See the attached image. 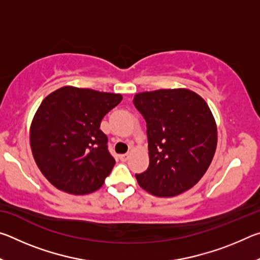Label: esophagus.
Returning a JSON list of instances; mask_svg holds the SVG:
<instances>
[{
  "instance_id": "esophagus-1",
  "label": "esophagus",
  "mask_w": 260,
  "mask_h": 260,
  "mask_svg": "<svg viewBox=\"0 0 260 260\" xmlns=\"http://www.w3.org/2000/svg\"><path fill=\"white\" fill-rule=\"evenodd\" d=\"M129 156H131V152L124 153V155H120V159H121L122 161H126V160L128 159V158H129Z\"/></svg>"
}]
</instances>
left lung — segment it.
I'll use <instances>...</instances> for the list:
<instances>
[{"mask_svg": "<svg viewBox=\"0 0 260 260\" xmlns=\"http://www.w3.org/2000/svg\"><path fill=\"white\" fill-rule=\"evenodd\" d=\"M133 103L147 122L149 167L135 174L141 187L172 197L195 186L217 148V125L205 101L184 88L143 91Z\"/></svg>", "mask_w": 260, "mask_h": 260, "instance_id": "1", "label": "left lung"}]
</instances>
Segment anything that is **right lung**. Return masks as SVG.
Returning a JSON list of instances; mask_svg holds the SVG:
<instances>
[{"label": "right lung", "instance_id": "1", "mask_svg": "<svg viewBox=\"0 0 260 260\" xmlns=\"http://www.w3.org/2000/svg\"><path fill=\"white\" fill-rule=\"evenodd\" d=\"M121 100L120 94L65 86L42 101L30 124L29 142L48 181L73 195L103 186L116 160L100 126Z\"/></svg>", "mask_w": 260, "mask_h": 260}]
</instances>
